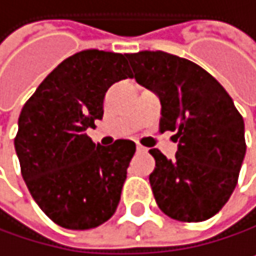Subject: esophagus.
Listing matches in <instances>:
<instances>
[{
	"instance_id": "obj_1",
	"label": "esophagus",
	"mask_w": 256,
	"mask_h": 256,
	"mask_svg": "<svg viewBox=\"0 0 256 256\" xmlns=\"http://www.w3.org/2000/svg\"><path fill=\"white\" fill-rule=\"evenodd\" d=\"M136 150H137V152H146V148H145V146H142V145H137V146H136Z\"/></svg>"
}]
</instances>
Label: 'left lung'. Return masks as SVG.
<instances>
[{"label": "left lung", "instance_id": "left-lung-1", "mask_svg": "<svg viewBox=\"0 0 256 256\" xmlns=\"http://www.w3.org/2000/svg\"><path fill=\"white\" fill-rule=\"evenodd\" d=\"M136 80L162 105L160 132L174 131V160L150 150L154 198L178 222H204L230 198L246 154L244 120L222 84L197 64L164 52L126 54Z\"/></svg>", "mask_w": 256, "mask_h": 256}]
</instances>
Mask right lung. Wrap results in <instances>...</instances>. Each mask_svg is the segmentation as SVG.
<instances>
[{"mask_svg":"<svg viewBox=\"0 0 256 256\" xmlns=\"http://www.w3.org/2000/svg\"><path fill=\"white\" fill-rule=\"evenodd\" d=\"M126 78V54L84 50L62 60L21 110L15 150L22 178L66 229L98 228L118 209L136 144L100 146L85 131L102 119L108 88Z\"/></svg>","mask_w":256,"mask_h":256,"instance_id":"add662e5","label":"right lung"}]
</instances>
